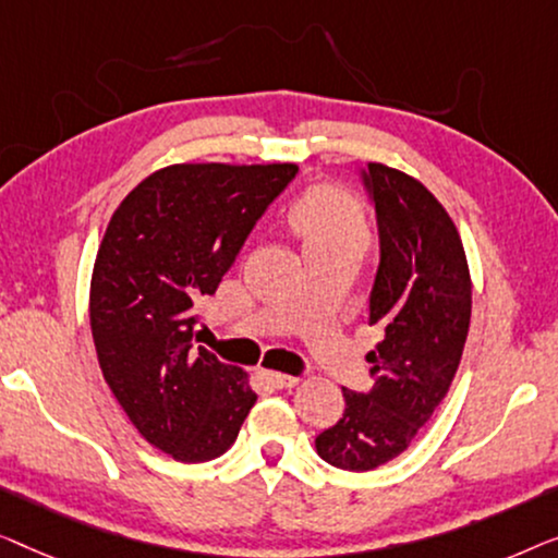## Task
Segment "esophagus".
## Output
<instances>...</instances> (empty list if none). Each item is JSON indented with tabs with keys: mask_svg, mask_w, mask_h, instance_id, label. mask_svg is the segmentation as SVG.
I'll return each mask as SVG.
<instances>
[{
	"mask_svg": "<svg viewBox=\"0 0 558 558\" xmlns=\"http://www.w3.org/2000/svg\"><path fill=\"white\" fill-rule=\"evenodd\" d=\"M263 379L272 384L276 389H290L298 384V376H290V374H280V372H263Z\"/></svg>",
	"mask_w": 558,
	"mask_h": 558,
	"instance_id": "esophagus-1",
	"label": "esophagus"
}]
</instances>
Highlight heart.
Wrapping results in <instances>:
<instances>
[{
    "label": "heart",
    "instance_id": "1",
    "mask_svg": "<svg viewBox=\"0 0 558 558\" xmlns=\"http://www.w3.org/2000/svg\"><path fill=\"white\" fill-rule=\"evenodd\" d=\"M290 222L305 242V250L368 245V222L359 202L336 190H313L290 209Z\"/></svg>",
    "mask_w": 558,
    "mask_h": 558
}]
</instances>
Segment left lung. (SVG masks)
Listing matches in <instances>:
<instances>
[{
    "label": "left lung",
    "mask_w": 558,
    "mask_h": 558,
    "mask_svg": "<svg viewBox=\"0 0 558 558\" xmlns=\"http://www.w3.org/2000/svg\"><path fill=\"white\" fill-rule=\"evenodd\" d=\"M361 179L379 225L368 324L384 339L366 354L372 389H343V417L316 437L328 465L354 473L399 458L427 425L458 372L473 308L465 250L435 194L374 161Z\"/></svg>",
    "instance_id": "left-lung-1"
}]
</instances>
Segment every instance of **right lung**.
Here are the masks:
<instances>
[{
  "mask_svg": "<svg viewBox=\"0 0 558 558\" xmlns=\"http://www.w3.org/2000/svg\"><path fill=\"white\" fill-rule=\"evenodd\" d=\"M295 171L174 163L131 190L106 227L90 280L100 372L141 437L179 462L230 450L253 410L247 374L194 351V313Z\"/></svg>",
  "mask_w": 558,
  "mask_h": 558,
  "instance_id": "1",
  "label": "right lung"
}]
</instances>
